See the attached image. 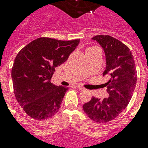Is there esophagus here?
<instances>
[{
    "label": "esophagus",
    "instance_id": "1",
    "mask_svg": "<svg viewBox=\"0 0 148 148\" xmlns=\"http://www.w3.org/2000/svg\"><path fill=\"white\" fill-rule=\"evenodd\" d=\"M76 87H77V88H78V89H79V90H84V88L83 87H81V86H80V85H77Z\"/></svg>",
    "mask_w": 148,
    "mask_h": 148
}]
</instances>
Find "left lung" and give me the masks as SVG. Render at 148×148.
Masks as SVG:
<instances>
[{
	"mask_svg": "<svg viewBox=\"0 0 148 148\" xmlns=\"http://www.w3.org/2000/svg\"><path fill=\"white\" fill-rule=\"evenodd\" d=\"M103 49L106 69L109 74L106 83L108 96L103 100L92 97L83 105L84 111L97 123H107L117 117L131 101L137 84V71L131 51L126 45L109 35H97L92 38Z\"/></svg>",
	"mask_w": 148,
	"mask_h": 148,
	"instance_id": "obj_1",
	"label": "left lung"
}]
</instances>
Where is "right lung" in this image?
Returning a JSON list of instances; mask_svg holds the SVG:
<instances>
[{
  "instance_id": "1",
  "label": "right lung",
  "mask_w": 148,
  "mask_h": 148,
  "mask_svg": "<svg viewBox=\"0 0 148 148\" xmlns=\"http://www.w3.org/2000/svg\"><path fill=\"white\" fill-rule=\"evenodd\" d=\"M80 40L39 38L22 48L11 70L14 92L27 115L43 121L58 112L68 88L51 82L55 67L67 60Z\"/></svg>"
}]
</instances>
